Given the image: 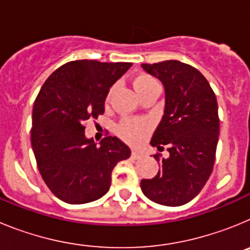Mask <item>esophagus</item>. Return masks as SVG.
<instances>
[{"label":"esophagus","mask_w":250,"mask_h":250,"mask_svg":"<svg viewBox=\"0 0 250 250\" xmlns=\"http://www.w3.org/2000/svg\"><path fill=\"white\" fill-rule=\"evenodd\" d=\"M131 156H132V158H134V159H141L144 155H143V152L138 151V150H132Z\"/></svg>","instance_id":"obj_1"}]
</instances>
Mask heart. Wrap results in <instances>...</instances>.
<instances>
[{
  "label": "heart",
  "instance_id": "obj_1",
  "mask_svg": "<svg viewBox=\"0 0 250 250\" xmlns=\"http://www.w3.org/2000/svg\"><path fill=\"white\" fill-rule=\"evenodd\" d=\"M132 85L139 95H143L154 86H158L159 83L149 74L141 72L132 79ZM110 95L111 91L106 96V101H109ZM116 131L123 140L127 141L130 144H139L149 131V124L143 119H124L116 127Z\"/></svg>",
  "mask_w": 250,
  "mask_h": 250
}]
</instances>
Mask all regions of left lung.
Listing matches in <instances>:
<instances>
[{
    "instance_id": "obj_1",
    "label": "left lung",
    "mask_w": 250,
    "mask_h": 250,
    "mask_svg": "<svg viewBox=\"0 0 250 250\" xmlns=\"http://www.w3.org/2000/svg\"><path fill=\"white\" fill-rule=\"evenodd\" d=\"M165 87V111L150 144L159 151L167 145L169 158H154L161 169L143 179L141 190L150 200L167 207L187 204L200 193L213 171L219 138L215 94L195 67L176 60L143 63Z\"/></svg>"
}]
</instances>
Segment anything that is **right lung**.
Here are the masks:
<instances>
[{"label": "right lung", "mask_w": 250, "mask_h": 250, "mask_svg": "<svg viewBox=\"0 0 250 250\" xmlns=\"http://www.w3.org/2000/svg\"><path fill=\"white\" fill-rule=\"evenodd\" d=\"M131 62L76 60L48 76L32 110L31 144L37 167L52 194L68 204L100 199L111 171L131 150L116 136L96 145L85 138V124L105 111L110 87Z\"/></svg>", "instance_id": "right-lung-1"}]
</instances>
